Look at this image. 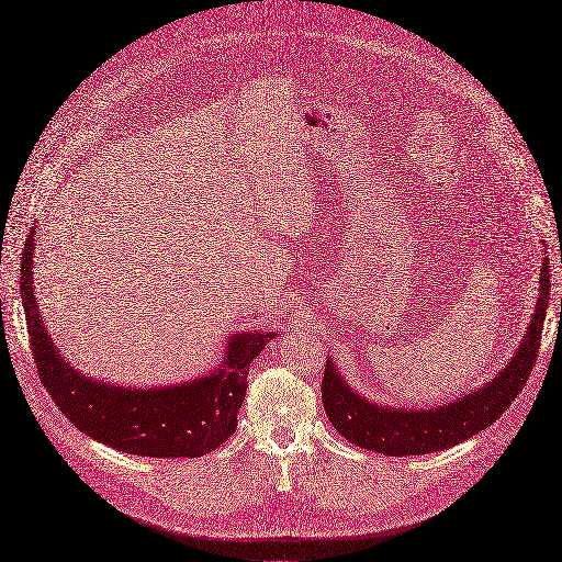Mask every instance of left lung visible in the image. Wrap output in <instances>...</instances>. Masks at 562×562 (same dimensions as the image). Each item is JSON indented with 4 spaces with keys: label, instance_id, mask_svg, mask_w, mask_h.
Returning a JSON list of instances; mask_svg holds the SVG:
<instances>
[{
    "label": "left lung",
    "instance_id": "left-lung-1",
    "mask_svg": "<svg viewBox=\"0 0 562 562\" xmlns=\"http://www.w3.org/2000/svg\"><path fill=\"white\" fill-rule=\"evenodd\" d=\"M549 258H544L540 267L536 311H532L526 334L510 361L487 384L439 407L409 409L372 403V400L347 384L336 363L327 359L323 378V403L331 425L350 443L382 452V456L389 458L425 456V452L458 446L460 441L487 430L513 405L532 366H536L549 306Z\"/></svg>",
    "mask_w": 562,
    "mask_h": 562
}]
</instances>
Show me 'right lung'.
Here are the masks:
<instances>
[{
    "label": "right lung",
    "mask_w": 562,
    "mask_h": 562,
    "mask_svg": "<svg viewBox=\"0 0 562 562\" xmlns=\"http://www.w3.org/2000/svg\"><path fill=\"white\" fill-rule=\"evenodd\" d=\"M36 231L26 235L20 265V297L38 375L79 432L130 456L201 458L237 427L251 361L277 331H239L226 340L224 359L205 375L169 386L135 389L102 382L70 366L41 317L34 292Z\"/></svg>",
    "instance_id": "add662e5"
}]
</instances>
